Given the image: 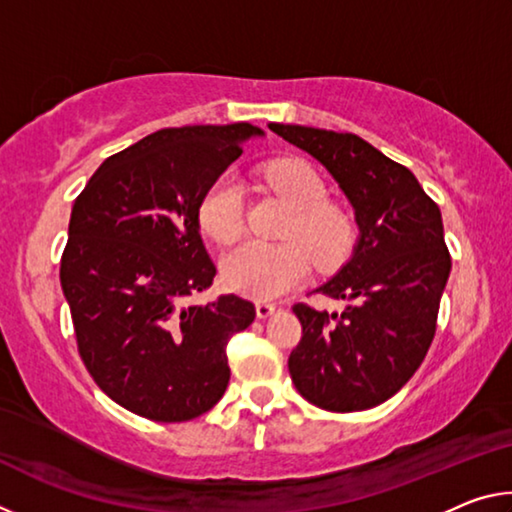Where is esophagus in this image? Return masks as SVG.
Masks as SVG:
<instances>
[{"label": "esophagus", "mask_w": 512, "mask_h": 512, "mask_svg": "<svg viewBox=\"0 0 512 512\" xmlns=\"http://www.w3.org/2000/svg\"><path fill=\"white\" fill-rule=\"evenodd\" d=\"M255 311H257V318H268L275 314V305H271V302H257Z\"/></svg>", "instance_id": "obj_1"}]
</instances>
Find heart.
Listing matches in <instances>:
<instances>
[{"instance_id":"1","label":"heart","mask_w":512,"mask_h":512,"mask_svg":"<svg viewBox=\"0 0 512 512\" xmlns=\"http://www.w3.org/2000/svg\"><path fill=\"white\" fill-rule=\"evenodd\" d=\"M262 180L287 203L293 216L284 244L246 241L223 257L225 287L257 300H271L305 280L311 257L320 268L339 266L354 244V223L339 205L327 203V185L302 160H275ZM198 223L216 244L228 246L244 232V192L235 178L221 176L198 205Z\"/></svg>"}]
</instances>
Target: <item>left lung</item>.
I'll return each instance as SVG.
<instances>
[{
    "label": "left lung",
    "instance_id": "left-lung-1",
    "mask_svg": "<svg viewBox=\"0 0 512 512\" xmlns=\"http://www.w3.org/2000/svg\"><path fill=\"white\" fill-rule=\"evenodd\" d=\"M332 173L359 225L354 255L316 293L341 314L298 302L302 339L289 357L298 393L318 409L366 411L413 377L436 334L452 271L443 216L413 173L352 133L268 124Z\"/></svg>",
    "mask_w": 512,
    "mask_h": 512
}]
</instances>
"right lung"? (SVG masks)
I'll use <instances>...</instances> for the list:
<instances>
[{
    "mask_svg": "<svg viewBox=\"0 0 512 512\" xmlns=\"http://www.w3.org/2000/svg\"><path fill=\"white\" fill-rule=\"evenodd\" d=\"M253 124L162 128L101 164L76 196L60 259L76 345L110 400L155 422L194 420L230 381L225 345L255 305H194L216 266L198 205L241 155Z\"/></svg>",
    "mask_w": 512,
    "mask_h": 512,
    "instance_id": "add662e5",
    "label": "right lung"
}]
</instances>
